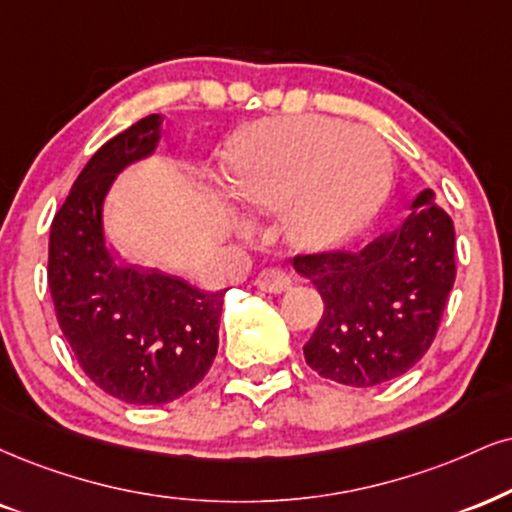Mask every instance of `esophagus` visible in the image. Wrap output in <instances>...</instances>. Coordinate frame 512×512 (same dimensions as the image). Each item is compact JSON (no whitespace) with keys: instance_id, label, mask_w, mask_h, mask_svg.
Listing matches in <instances>:
<instances>
[{"instance_id":"34e87169","label":"esophagus","mask_w":512,"mask_h":512,"mask_svg":"<svg viewBox=\"0 0 512 512\" xmlns=\"http://www.w3.org/2000/svg\"><path fill=\"white\" fill-rule=\"evenodd\" d=\"M289 285H292L289 275L282 273V270H277V268L261 270L256 277V287L263 289V292H268V294L285 292V289H289Z\"/></svg>"}]
</instances>
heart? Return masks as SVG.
I'll return each mask as SVG.
<instances>
[{
    "mask_svg": "<svg viewBox=\"0 0 512 512\" xmlns=\"http://www.w3.org/2000/svg\"><path fill=\"white\" fill-rule=\"evenodd\" d=\"M384 173L380 137L330 118H275L239 142L230 192L256 211H280L296 246H330L365 218Z\"/></svg>",
    "mask_w": 512,
    "mask_h": 512,
    "instance_id": "heart-1",
    "label": "heart"
}]
</instances>
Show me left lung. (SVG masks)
I'll list each match as a JSON object with an SVG mask.
<instances>
[{"label": "left lung", "instance_id": "1", "mask_svg": "<svg viewBox=\"0 0 512 512\" xmlns=\"http://www.w3.org/2000/svg\"><path fill=\"white\" fill-rule=\"evenodd\" d=\"M294 268L325 304L306 363L325 380L375 387L413 368L437 337L456 282V230L425 189L391 232L356 251L296 254Z\"/></svg>", "mask_w": 512, "mask_h": 512}]
</instances>
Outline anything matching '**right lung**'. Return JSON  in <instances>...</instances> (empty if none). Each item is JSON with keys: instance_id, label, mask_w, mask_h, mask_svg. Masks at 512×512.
Segmentation results:
<instances>
[{"instance_id": "obj_1", "label": "right lung", "mask_w": 512, "mask_h": 512, "mask_svg": "<svg viewBox=\"0 0 512 512\" xmlns=\"http://www.w3.org/2000/svg\"><path fill=\"white\" fill-rule=\"evenodd\" d=\"M151 113L87 161L49 232L56 320L85 375L135 406H159L204 380L218 353L223 292L208 294L154 268L118 263L104 242L102 206L113 178L156 149Z\"/></svg>"}]
</instances>
